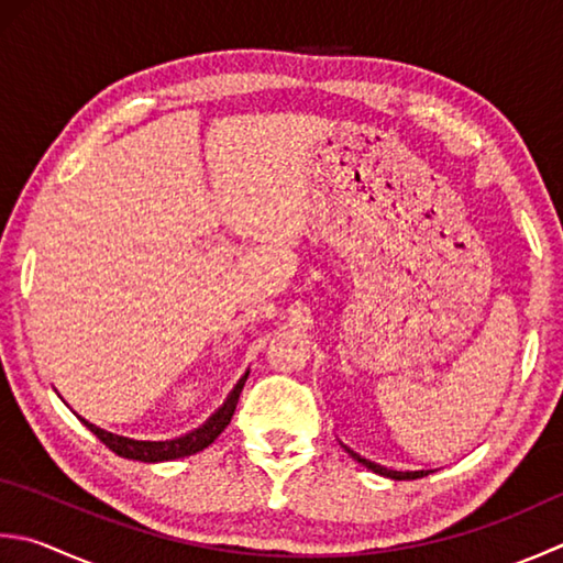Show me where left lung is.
<instances>
[{
	"instance_id": "8db88e82",
	"label": "left lung",
	"mask_w": 563,
	"mask_h": 563,
	"mask_svg": "<svg viewBox=\"0 0 563 563\" xmlns=\"http://www.w3.org/2000/svg\"><path fill=\"white\" fill-rule=\"evenodd\" d=\"M344 449L349 451L351 456H354L361 466H366V468H371L373 473H378V476H385V478H393V481H415V478H422V476H427V473H432V468L429 471H395V468H388V466H380V464H376V461H371V459H366V456H361V454H356L354 449H349L346 444H344Z\"/></svg>"
}]
</instances>
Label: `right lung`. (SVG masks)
Masks as SVG:
<instances>
[{"label": "right lung", "instance_id": "add662e5", "mask_svg": "<svg viewBox=\"0 0 563 563\" xmlns=\"http://www.w3.org/2000/svg\"><path fill=\"white\" fill-rule=\"evenodd\" d=\"M249 378V373L241 376V380L234 385V390L229 393V398L224 400V405L209 417L205 424H200L192 432H187L178 439H165V442H139V439H129V437H119L107 432V429H99L95 424H90L87 420L80 422L90 429V432L102 442L107 449H112L117 456L121 459H134V461H143V464H158V461H173V459H183V456H192L197 451L207 449L214 439L224 432L227 424L234 417L239 395L244 390V383Z\"/></svg>", "mask_w": 563, "mask_h": 563}]
</instances>
